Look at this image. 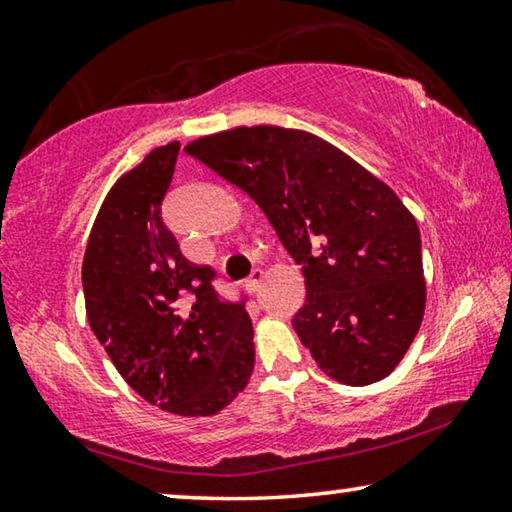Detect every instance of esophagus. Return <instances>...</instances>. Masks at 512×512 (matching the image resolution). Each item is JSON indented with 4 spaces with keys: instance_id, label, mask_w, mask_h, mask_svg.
<instances>
[{
    "instance_id": "esophagus-1",
    "label": "esophagus",
    "mask_w": 512,
    "mask_h": 512,
    "mask_svg": "<svg viewBox=\"0 0 512 512\" xmlns=\"http://www.w3.org/2000/svg\"><path fill=\"white\" fill-rule=\"evenodd\" d=\"M262 278H264L262 269H255L253 273H250V278L246 280V289L250 291V294H257L259 287H262Z\"/></svg>"
}]
</instances>
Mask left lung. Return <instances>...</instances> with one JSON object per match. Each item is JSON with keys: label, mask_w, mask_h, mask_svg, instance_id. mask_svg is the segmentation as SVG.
Returning <instances> with one entry per match:
<instances>
[{"label": "left lung", "mask_w": 512, "mask_h": 512, "mask_svg": "<svg viewBox=\"0 0 512 512\" xmlns=\"http://www.w3.org/2000/svg\"><path fill=\"white\" fill-rule=\"evenodd\" d=\"M184 150L248 193L300 266L291 326L319 369L353 387L389 376L426 307L419 227L399 196L303 129L234 127Z\"/></svg>", "instance_id": "obj_1"}]
</instances>
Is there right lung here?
I'll use <instances>...</instances> for the list:
<instances>
[{
  "label": "right lung",
  "mask_w": 512,
  "mask_h": 512,
  "mask_svg": "<svg viewBox=\"0 0 512 512\" xmlns=\"http://www.w3.org/2000/svg\"><path fill=\"white\" fill-rule=\"evenodd\" d=\"M180 143L154 148L111 186L88 237L81 282L97 342L145 401L212 417L255 367L246 303H227L214 271L191 264L161 218Z\"/></svg>",
  "instance_id": "right-lung-1"
}]
</instances>
